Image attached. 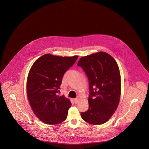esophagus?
I'll list each match as a JSON object with an SVG mask.
<instances>
[{
    "label": "esophagus",
    "instance_id": "34e87169",
    "mask_svg": "<svg viewBox=\"0 0 149 149\" xmlns=\"http://www.w3.org/2000/svg\"><path fill=\"white\" fill-rule=\"evenodd\" d=\"M74 102H75V104H77V103H78V102H79V99H78L77 98H75V99H74Z\"/></svg>",
    "mask_w": 149,
    "mask_h": 149
}]
</instances>
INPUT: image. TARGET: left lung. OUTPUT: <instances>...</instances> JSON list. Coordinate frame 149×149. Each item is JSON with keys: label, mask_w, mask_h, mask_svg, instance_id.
I'll list each match as a JSON object with an SVG mask.
<instances>
[{"label": "left lung", "mask_w": 149, "mask_h": 149, "mask_svg": "<svg viewBox=\"0 0 149 149\" xmlns=\"http://www.w3.org/2000/svg\"><path fill=\"white\" fill-rule=\"evenodd\" d=\"M77 65L89 81V108L81 112L82 118L92 125L107 122L119 104L121 81L117 62L108 54L100 52L82 57Z\"/></svg>", "instance_id": "obj_1"}]
</instances>
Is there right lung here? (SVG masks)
<instances>
[{
    "instance_id": "1",
    "label": "right lung",
    "mask_w": 149,
    "mask_h": 149,
    "mask_svg": "<svg viewBox=\"0 0 149 149\" xmlns=\"http://www.w3.org/2000/svg\"><path fill=\"white\" fill-rule=\"evenodd\" d=\"M77 58L78 56L44 54L36 59L30 69L27 77V97L34 114L46 124L57 125L67 117L71 102L58 93L64 73Z\"/></svg>"
}]
</instances>
